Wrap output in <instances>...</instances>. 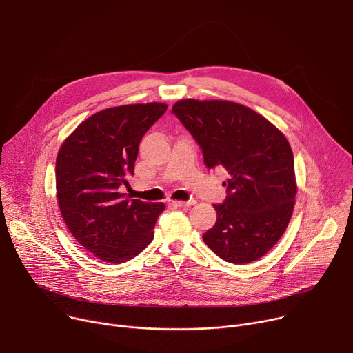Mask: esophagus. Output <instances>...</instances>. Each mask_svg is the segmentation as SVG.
Masks as SVG:
<instances>
[{
	"label": "esophagus",
	"mask_w": 353,
	"mask_h": 353,
	"mask_svg": "<svg viewBox=\"0 0 353 353\" xmlns=\"http://www.w3.org/2000/svg\"><path fill=\"white\" fill-rule=\"evenodd\" d=\"M196 203L195 199H190V201H172V204L176 205V207H181V208H185V207H191Z\"/></svg>",
	"instance_id": "obj_1"
}]
</instances>
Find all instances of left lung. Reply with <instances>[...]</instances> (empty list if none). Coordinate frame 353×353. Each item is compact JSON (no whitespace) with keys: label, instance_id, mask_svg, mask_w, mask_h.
<instances>
[{"label":"left lung","instance_id":"left-lung-1","mask_svg":"<svg viewBox=\"0 0 353 353\" xmlns=\"http://www.w3.org/2000/svg\"><path fill=\"white\" fill-rule=\"evenodd\" d=\"M172 112L203 148L208 169L230 179L215 225L203 234L216 256L232 264L253 263L278 243L297 192L292 148L270 120L230 100L181 99Z\"/></svg>","mask_w":353,"mask_h":353}]
</instances>
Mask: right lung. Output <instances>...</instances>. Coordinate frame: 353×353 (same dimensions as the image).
<instances>
[{"mask_svg": "<svg viewBox=\"0 0 353 353\" xmlns=\"http://www.w3.org/2000/svg\"><path fill=\"white\" fill-rule=\"evenodd\" d=\"M165 103H137L100 110L63 142L56 161L57 203L75 240L105 263L121 264L152 241L163 203L128 199L138 145L163 113Z\"/></svg>", "mask_w": 353, "mask_h": 353, "instance_id": "1", "label": "right lung"}]
</instances>
